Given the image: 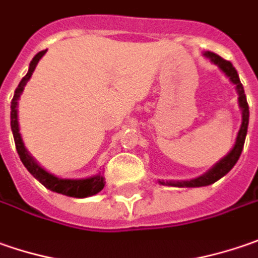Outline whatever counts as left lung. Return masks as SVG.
I'll return each instance as SVG.
<instances>
[{
  "instance_id": "obj_1",
  "label": "left lung",
  "mask_w": 258,
  "mask_h": 258,
  "mask_svg": "<svg viewBox=\"0 0 258 258\" xmlns=\"http://www.w3.org/2000/svg\"><path fill=\"white\" fill-rule=\"evenodd\" d=\"M205 56L208 59H211V62H214L215 64H218L219 68L225 72L227 76H230V79L237 85V91H238V101H240V107L242 109V124H241V128L238 131V136H237V141H235V146L234 149L221 160L217 163L208 173L204 176H199L196 179L192 180H182V182H164L160 180L162 185H170V186H179V187H199V186H208L211 183H215L218 179H221L222 176L230 172L231 169L234 167V164L237 163V160L240 159L241 151L244 147V141H245V136H247V128H248V117H250V111H248V104H247V98L244 94V88L242 84L240 82V78H238V73L235 71V68L231 64V62L222 59L221 56H218L217 53H212V51H205Z\"/></svg>"
}]
</instances>
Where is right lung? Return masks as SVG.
<instances>
[{"label": "right lung", "mask_w": 258, "mask_h": 258, "mask_svg": "<svg viewBox=\"0 0 258 258\" xmlns=\"http://www.w3.org/2000/svg\"><path fill=\"white\" fill-rule=\"evenodd\" d=\"M46 53V50L39 51L33 60L30 63L27 75L21 79V82L18 84L17 89L14 92L13 101H11V130H13V136H14V143H16V149H17L18 156L21 159L23 164L27 167V170L33 174L41 185H44L47 189H50L53 192L62 194L66 196H72V198H86V196H92L98 194L99 190H102L104 187V177L101 174L89 177V179H81V180H69V179H59L53 174L47 173L46 170H43L37 163L31 159V156L28 154L27 150L24 149V144L21 140V136L18 133V121H17V101L23 89L24 85L27 84V81L31 78V75L36 69V64L41 59V56Z\"/></svg>", "instance_id": "add662e5"}]
</instances>
